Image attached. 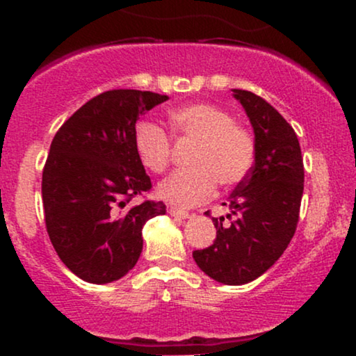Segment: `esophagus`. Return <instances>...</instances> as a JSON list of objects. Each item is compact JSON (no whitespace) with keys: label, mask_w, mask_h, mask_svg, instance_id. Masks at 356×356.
<instances>
[{"label":"esophagus","mask_w":356,"mask_h":356,"mask_svg":"<svg viewBox=\"0 0 356 356\" xmlns=\"http://www.w3.org/2000/svg\"><path fill=\"white\" fill-rule=\"evenodd\" d=\"M169 214L174 216V218H181V219H187L189 218V212L184 211V209H177V207H170L169 209Z\"/></svg>","instance_id":"obj_1"}]
</instances>
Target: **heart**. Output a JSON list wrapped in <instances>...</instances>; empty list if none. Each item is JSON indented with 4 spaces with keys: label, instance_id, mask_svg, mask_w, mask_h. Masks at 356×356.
Wrapping results in <instances>:
<instances>
[{
    "label": "heart",
    "instance_id": "heart-1",
    "mask_svg": "<svg viewBox=\"0 0 356 356\" xmlns=\"http://www.w3.org/2000/svg\"><path fill=\"white\" fill-rule=\"evenodd\" d=\"M175 138L195 140L189 169L175 170L159 186V195L174 206L194 207L214 195L218 184L236 186L254 164V137L236 124L227 110L211 104H191L169 113ZM134 149L147 170L164 172L170 162L172 140L161 125L137 122Z\"/></svg>",
    "mask_w": 356,
    "mask_h": 356
}]
</instances>
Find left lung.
<instances>
[{"label": "left lung", "instance_id": "1", "mask_svg": "<svg viewBox=\"0 0 356 356\" xmlns=\"http://www.w3.org/2000/svg\"><path fill=\"white\" fill-rule=\"evenodd\" d=\"M254 129V164L229 197L231 226L212 218L216 241L192 252L197 266L224 284H246L280 259L295 236L305 187L300 142L266 100L232 90Z\"/></svg>", "mask_w": 356, "mask_h": 356}]
</instances>
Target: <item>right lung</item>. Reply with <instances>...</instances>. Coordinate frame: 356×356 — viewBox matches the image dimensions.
I'll return each instance as SVG.
<instances>
[{"instance_id": "add662e5", "label": "right lung", "mask_w": 356, "mask_h": 356, "mask_svg": "<svg viewBox=\"0 0 356 356\" xmlns=\"http://www.w3.org/2000/svg\"><path fill=\"white\" fill-rule=\"evenodd\" d=\"M167 99L108 90L81 105L53 137L42 177L44 224L65 266L87 283L125 276L140 257L144 224L165 214L162 201H130L152 189L134 149V129Z\"/></svg>"}]
</instances>
